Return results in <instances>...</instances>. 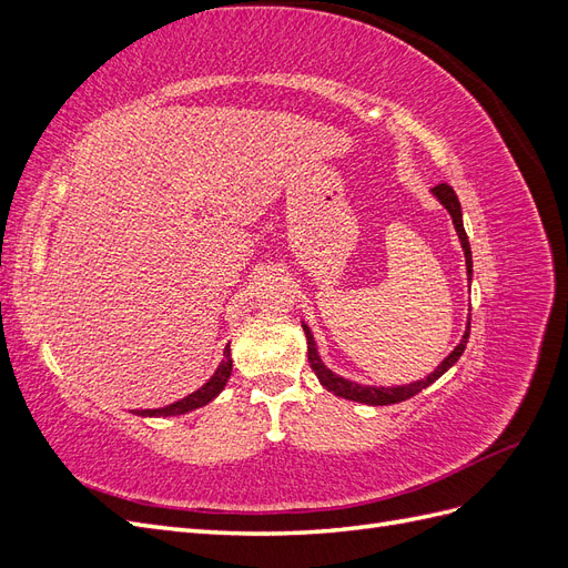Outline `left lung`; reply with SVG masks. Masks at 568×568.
<instances>
[{
  "mask_svg": "<svg viewBox=\"0 0 568 568\" xmlns=\"http://www.w3.org/2000/svg\"><path fill=\"white\" fill-rule=\"evenodd\" d=\"M434 199L443 205L445 211L450 213L453 217V225H455V232L459 236V244H462V251H464V263H467V274H469V282H471V246H469V239H467V232H464V222H462V205H459V199L457 194L453 192L450 184H438L432 189ZM303 324V332H305V341H307V359H311V367L313 372L317 374L320 384L338 395V398H346V400H355V403H365V405H393V403H403L407 398H412V395L422 393L426 386H432L436 379H440V376L448 372L457 359L462 357L464 348H467V338H469V329H471V315L467 317V326H464V334L459 338V343L455 346V351L443 359V363L428 374L424 376V379L419 382H412V384H403V386H369V384H357V382H351L346 379V376H341L336 372H332L329 367H326L322 363L320 357V348L315 343V336L311 332V326H307L305 322Z\"/></svg>",
  "mask_w": 568,
  "mask_h": 568,
  "instance_id": "8db88e82",
  "label": "left lung"
}]
</instances>
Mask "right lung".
<instances>
[{
  "label": "right lung",
  "instance_id": "right-lung-1",
  "mask_svg": "<svg viewBox=\"0 0 568 568\" xmlns=\"http://www.w3.org/2000/svg\"><path fill=\"white\" fill-rule=\"evenodd\" d=\"M232 376V353L230 346L225 348V357H222V363L217 365V369L213 372V376L209 382H205L201 388H196L194 393L184 395L182 400L178 403H170L165 407H156V409H134L136 417H178V415H186V412L199 409L203 405L213 403L217 395L222 393V388L227 386Z\"/></svg>",
  "mask_w": 568,
  "mask_h": 568
}]
</instances>
